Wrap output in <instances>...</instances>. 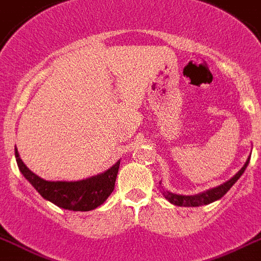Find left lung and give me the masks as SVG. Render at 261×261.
Here are the masks:
<instances>
[{"mask_svg":"<svg viewBox=\"0 0 261 261\" xmlns=\"http://www.w3.org/2000/svg\"><path fill=\"white\" fill-rule=\"evenodd\" d=\"M249 164V157L245 161V164L243 165V168L238 173L234 174L233 177L229 178L228 181L223 182L219 187H215V188H211L208 191H204V192H200L197 195H177V193H172L167 189H164L161 187V192L164 195L165 199L169 201L173 205L177 206H200V205H206V204H211L216 200L221 199L225 193L232 188V185L238 181L239 178L242 177V174L244 173L245 168L248 167Z\"/></svg>","mask_w":261,"mask_h":261,"instance_id":"8db88e82","label":"left lung"}]
</instances>
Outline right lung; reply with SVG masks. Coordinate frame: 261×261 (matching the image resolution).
<instances>
[{
	"mask_svg": "<svg viewBox=\"0 0 261 261\" xmlns=\"http://www.w3.org/2000/svg\"><path fill=\"white\" fill-rule=\"evenodd\" d=\"M19 171L28 181L45 200H48L62 210L87 211L96 210L111 196L115 189L120 160L105 172L92 177L77 181H49L30 171L19 157L18 150H14Z\"/></svg>",
	"mask_w": 261,
	"mask_h": 261,
	"instance_id": "obj_1",
	"label": "right lung"
}]
</instances>
